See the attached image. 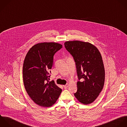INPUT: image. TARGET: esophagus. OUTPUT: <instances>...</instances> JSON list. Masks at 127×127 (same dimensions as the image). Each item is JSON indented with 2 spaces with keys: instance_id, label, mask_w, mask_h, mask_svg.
I'll return each instance as SVG.
<instances>
[{
  "instance_id": "esophagus-1",
  "label": "esophagus",
  "mask_w": 127,
  "mask_h": 127,
  "mask_svg": "<svg viewBox=\"0 0 127 127\" xmlns=\"http://www.w3.org/2000/svg\"><path fill=\"white\" fill-rule=\"evenodd\" d=\"M68 86H69V85L67 84H66V85H64L63 87H64V88L65 89H67V88L68 87Z\"/></svg>"
}]
</instances>
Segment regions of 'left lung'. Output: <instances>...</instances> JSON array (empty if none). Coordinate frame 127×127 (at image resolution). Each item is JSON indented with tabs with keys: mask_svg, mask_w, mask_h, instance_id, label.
Instances as JSON below:
<instances>
[{
	"mask_svg": "<svg viewBox=\"0 0 127 127\" xmlns=\"http://www.w3.org/2000/svg\"><path fill=\"white\" fill-rule=\"evenodd\" d=\"M66 49L73 56L76 63L79 80L75 96L81 103H93L103 89L105 70L102 56L98 49L88 42L67 41Z\"/></svg>",
	"mask_w": 127,
	"mask_h": 127,
	"instance_id": "8db88e82",
	"label": "left lung"
}]
</instances>
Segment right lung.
<instances>
[{
  "mask_svg": "<svg viewBox=\"0 0 127 127\" xmlns=\"http://www.w3.org/2000/svg\"><path fill=\"white\" fill-rule=\"evenodd\" d=\"M62 47L56 42H41L32 46L25 57L23 67V82L31 98L39 106H52L62 90L53 81L49 82L53 56Z\"/></svg>",
  "mask_w": 127,
  "mask_h": 127,
  "instance_id": "right-lung-1",
  "label": "right lung"
}]
</instances>
